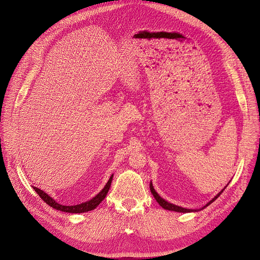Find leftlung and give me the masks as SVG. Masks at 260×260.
Instances as JSON below:
<instances>
[{
  "instance_id": "1",
  "label": "left lung",
  "mask_w": 260,
  "mask_h": 260,
  "mask_svg": "<svg viewBox=\"0 0 260 260\" xmlns=\"http://www.w3.org/2000/svg\"><path fill=\"white\" fill-rule=\"evenodd\" d=\"M150 187H151V192L153 193V196H154V198H155V200L158 202V204L159 206H161L162 208H164V209H167V210H171V211H178V212H192V211H197V210H192V209H185V208H182V207H179V206H175V204H172V203H170V202H168V201H165L164 199H162L161 197H159L157 193H156V191L154 190V187H153V185H152V183L150 184ZM223 192V190L221 191V192H219L217 196H215L211 201L210 202H208L206 206H204L202 209H204L206 207H208L209 204H211L215 199H217L220 194H221V193Z\"/></svg>"
}]
</instances>
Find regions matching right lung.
<instances>
[{
    "label": "right lung",
    "mask_w": 260,
    "mask_h": 260,
    "mask_svg": "<svg viewBox=\"0 0 260 260\" xmlns=\"http://www.w3.org/2000/svg\"><path fill=\"white\" fill-rule=\"evenodd\" d=\"M112 181H113V175L110 176V179L108 180L107 184L105 185L104 189L101 192H99L95 198H92L90 201H87V202L80 203V204H76V206H62V204H60V203L54 201L51 197H49L47 193L43 192L42 190L38 189V187H36V186H33V189L36 190V192L38 193L39 197H40L43 201L48 203L49 206L52 207L53 209H57V210H60V211L69 212V213H81V212L91 211V210L95 209L98 206V204L104 200L105 197L107 196L110 184H112Z\"/></svg>",
    "instance_id": "1"
}]
</instances>
